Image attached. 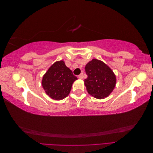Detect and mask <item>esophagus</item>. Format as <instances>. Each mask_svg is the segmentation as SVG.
<instances>
[{
    "label": "esophagus",
    "instance_id": "1",
    "mask_svg": "<svg viewBox=\"0 0 153 153\" xmlns=\"http://www.w3.org/2000/svg\"><path fill=\"white\" fill-rule=\"evenodd\" d=\"M78 78H80V79H82V78H83V73H81L80 75H78Z\"/></svg>",
    "mask_w": 153,
    "mask_h": 153
}]
</instances>
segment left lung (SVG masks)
I'll list each match as a JSON object with an SVG mask.
<instances>
[{
  "label": "left lung",
  "mask_w": 153,
  "mask_h": 153,
  "mask_svg": "<svg viewBox=\"0 0 153 153\" xmlns=\"http://www.w3.org/2000/svg\"><path fill=\"white\" fill-rule=\"evenodd\" d=\"M87 78L84 85L87 92L97 99L108 97L116 84V76L111 68L100 60L93 59L85 67Z\"/></svg>",
  "instance_id": "left-lung-1"
}]
</instances>
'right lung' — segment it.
Here are the masks:
<instances>
[{
  "instance_id": "right-lung-1",
  "label": "right lung",
  "mask_w": 153,
  "mask_h": 153,
  "mask_svg": "<svg viewBox=\"0 0 153 153\" xmlns=\"http://www.w3.org/2000/svg\"><path fill=\"white\" fill-rule=\"evenodd\" d=\"M76 80L72 71L61 60L54 62L48 68L43 76L41 84L50 98L61 100L69 95L73 83Z\"/></svg>"
}]
</instances>
